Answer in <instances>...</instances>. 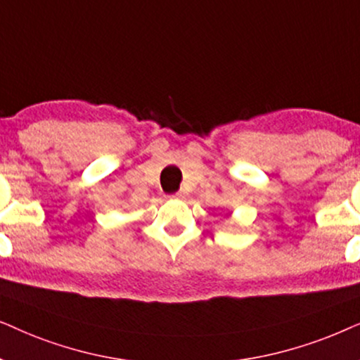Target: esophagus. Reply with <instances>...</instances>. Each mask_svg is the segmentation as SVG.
Returning <instances> with one entry per match:
<instances>
[{"label": "esophagus", "instance_id": "34e87169", "mask_svg": "<svg viewBox=\"0 0 360 360\" xmlns=\"http://www.w3.org/2000/svg\"><path fill=\"white\" fill-rule=\"evenodd\" d=\"M183 195H184L183 191H179V193H176L174 195H171V198H176V199H179V198H183Z\"/></svg>", "mask_w": 360, "mask_h": 360}]
</instances>
